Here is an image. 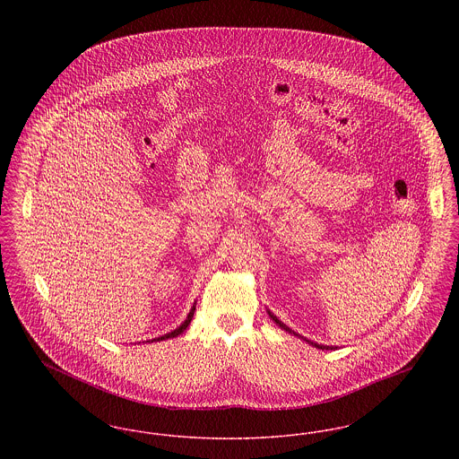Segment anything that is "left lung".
I'll return each mask as SVG.
<instances>
[{
	"label": "left lung",
	"mask_w": 459,
	"mask_h": 459,
	"mask_svg": "<svg viewBox=\"0 0 459 459\" xmlns=\"http://www.w3.org/2000/svg\"><path fill=\"white\" fill-rule=\"evenodd\" d=\"M268 315H270V318H272V320H273V322H275V324H277V325H279V327L284 328L285 332H289V333H294V335H298V337H301V335H299V333H296V332H292V330H290V328L287 327V325H284V324H282V322H281V320H279V318H277V316H273V315H272V313H270V311H268ZM301 339H303V341H306V342H307V344H311V346H315V348H318V350H337V346H322V344H316V342H311V341H307V339H305V337H301Z\"/></svg>",
	"instance_id": "left-lung-1"
}]
</instances>
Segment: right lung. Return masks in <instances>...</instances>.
Returning a JSON list of instances; mask_svg holds the SVG:
<instances>
[{
	"instance_id": "obj_1",
	"label": "right lung",
	"mask_w": 459,
	"mask_h": 459,
	"mask_svg": "<svg viewBox=\"0 0 459 459\" xmlns=\"http://www.w3.org/2000/svg\"><path fill=\"white\" fill-rule=\"evenodd\" d=\"M195 309H196V303L193 305L191 307V311H189V315H187V318L178 325V327L172 330V332H169V333H165V335H160V337H154L152 341H144V342H160V341H167V339H174V337H178L180 333H184V330H187L189 327V324H191V320H193V316H195ZM143 342V344H144ZM141 344V342H139Z\"/></svg>"
}]
</instances>
